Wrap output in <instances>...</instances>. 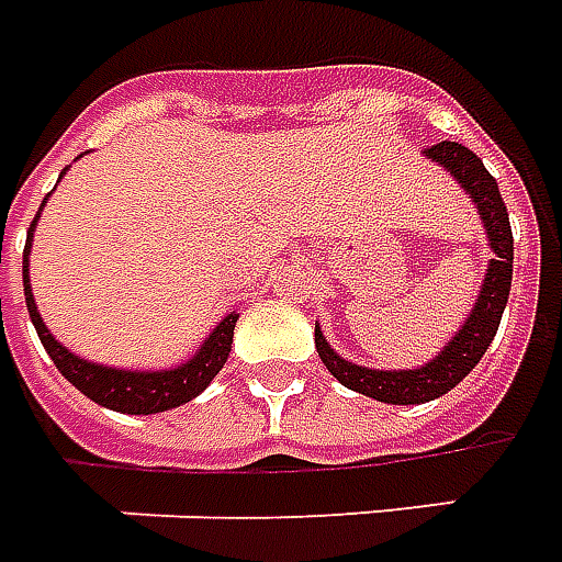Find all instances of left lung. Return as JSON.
<instances>
[{"label":"left lung","mask_w":562,"mask_h":562,"mask_svg":"<svg viewBox=\"0 0 562 562\" xmlns=\"http://www.w3.org/2000/svg\"><path fill=\"white\" fill-rule=\"evenodd\" d=\"M424 157L441 166L460 184L469 202H475L493 254V260H487V269H484L479 300L472 305V312L465 314L463 326L453 333L451 341H445V348L432 360L417 369H369V366L351 363L341 353H336V348L326 341L321 324H314L317 353L338 384L378 402H387V405H420V402L439 400L448 390L457 387L491 348L499 321H503L508 290H512L515 238H512L508 209L499 196L496 178L484 169L481 157H475L469 147L457 145V142H439V145L427 147Z\"/></svg>","instance_id":"obj_1"}]
</instances>
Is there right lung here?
I'll use <instances>...</instances> for the list:
<instances>
[{
  "instance_id": "add662e5",
  "label": "right lung",
  "mask_w": 562,
  "mask_h": 562,
  "mask_svg": "<svg viewBox=\"0 0 562 562\" xmlns=\"http://www.w3.org/2000/svg\"><path fill=\"white\" fill-rule=\"evenodd\" d=\"M63 175H66V169H63ZM42 209H45V202H42ZM42 209L30 224V233H26L23 296H26V308H30V321H33L35 333L42 338L45 351L50 353L54 366L63 372V378L81 390L87 400L105 405L111 412H121V415H157V412H169V408H178L184 402L196 400L199 393L214 381V375L224 369L229 348H233V329H236L238 314H226L224 321L211 329L209 338L199 345L196 353L184 363L172 366V369H117V366L83 360L78 353H71L63 341H57V336L47 329L42 314H38V305H35L33 284H30V248H33V236L38 217H42Z\"/></svg>"
}]
</instances>
